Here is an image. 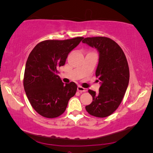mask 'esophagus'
Here are the masks:
<instances>
[{
    "mask_svg": "<svg viewBox=\"0 0 153 153\" xmlns=\"http://www.w3.org/2000/svg\"><path fill=\"white\" fill-rule=\"evenodd\" d=\"M77 89H78V91H79V92H85V91H87V90H86L85 88H82V87H81V86H78V88H77Z\"/></svg>",
    "mask_w": 153,
    "mask_h": 153,
    "instance_id": "34e87169",
    "label": "esophagus"
}]
</instances>
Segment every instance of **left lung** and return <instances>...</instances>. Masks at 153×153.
<instances>
[{"instance_id":"1","label":"left lung","mask_w":153,"mask_h":153,"mask_svg":"<svg viewBox=\"0 0 153 153\" xmlns=\"http://www.w3.org/2000/svg\"><path fill=\"white\" fill-rule=\"evenodd\" d=\"M82 42L96 48L99 53L95 75L100 87L97 93L88 91L93 101L85 109L95 117H108L118 108L129 83L130 72L126 55L118 44L106 37L85 38Z\"/></svg>"}]
</instances>
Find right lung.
Instances as JSON below:
<instances>
[{
	"label": "right lung",
	"instance_id": "obj_1",
	"mask_svg": "<svg viewBox=\"0 0 153 153\" xmlns=\"http://www.w3.org/2000/svg\"><path fill=\"white\" fill-rule=\"evenodd\" d=\"M82 39L77 37L44 40L29 54L24 73V89L33 109L43 117L54 118L62 115L76 93L77 85L74 82L64 84L58 75V69L65 65L68 55Z\"/></svg>",
	"mask_w": 153,
	"mask_h": 153
}]
</instances>
